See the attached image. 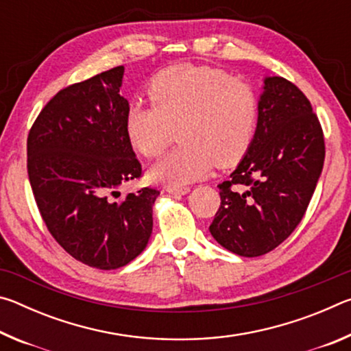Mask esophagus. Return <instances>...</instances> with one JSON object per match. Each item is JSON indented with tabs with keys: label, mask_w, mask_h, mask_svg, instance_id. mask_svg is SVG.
Instances as JSON below:
<instances>
[{
	"label": "esophagus",
	"mask_w": 351,
	"mask_h": 351,
	"mask_svg": "<svg viewBox=\"0 0 351 351\" xmlns=\"http://www.w3.org/2000/svg\"><path fill=\"white\" fill-rule=\"evenodd\" d=\"M165 192L170 195H186L190 192L189 187H178V186H167L165 187Z\"/></svg>",
	"instance_id": "obj_1"
}]
</instances>
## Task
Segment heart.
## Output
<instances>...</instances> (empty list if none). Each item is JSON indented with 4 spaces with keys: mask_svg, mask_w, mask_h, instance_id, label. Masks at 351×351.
Segmentation results:
<instances>
[{
    "mask_svg": "<svg viewBox=\"0 0 351 351\" xmlns=\"http://www.w3.org/2000/svg\"><path fill=\"white\" fill-rule=\"evenodd\" d=\"M152 105L134 102L125 114L130 145L147 159L164 152L178 130L180 147L152 165V181L186 186L209 173L213 164L230 167L252 144L258 99L246 83L224 71L176 64L147 88Z\"/></svg>",
    "mask_w": 351,
    "mask_h": 351,
    "instance_id": "b5f03b06",
    "label": "heart"
}]
</instances>
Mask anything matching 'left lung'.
<instances>
[{
  "label": "left lung",
  "mask_w": 351,
  "mask_h": 351,
  "mask_svg": "<svg viewBox=\"0 0 351 351\" xmlns=\"http://www.w3.org/2000/svg\"><path fill=\"white\" fill-rule=\"evenodd\" d=\"M324 159L322 127L310 100L283 77H265L252 144L218 186L213 239L241 257L276 249L304 218Z\"/></svg>",
  "instance_id": "left-lung-1"
}]
</instances>
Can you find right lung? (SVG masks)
Returning a JSON list of instances; mask_svg holds the SVG:
<instances>
[{"mask_svg":"<svg viewBox=\"0 0 351 351\" xmlns=\"http://www.w3.org/2000/svg\"><path fill=\"white\" fill-rule=\"evenodd\" d=\"M123 66L58 91L27 136V175L47 229L91 268L117 269L144 251L159 192L121 199L119 187L142 173L125 134Z\"/></svg>","mask_w":351,"mask_h":351,"instance_id":"obj_1","label":"right lung"}]
</instances>
